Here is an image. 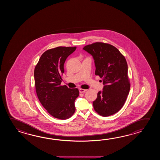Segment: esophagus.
Wrapping results in <instances>:
<instances>
[{
	"label": "esophagus",
	"mask_w": 160,
	"mask_h": 160,
	"mask_svg": "<svg viewBox=\"0 0 160 160\" xmlns=\"http://www.w3.org/2000/svg\"><path fill=\"white\" fill-rule=\"evenodd\" d=\"M87 90H85V89H82V88H79V92L80 93H83V92H85Z\"/></svg>",
	"instance_id": "1"
}]
</instances>
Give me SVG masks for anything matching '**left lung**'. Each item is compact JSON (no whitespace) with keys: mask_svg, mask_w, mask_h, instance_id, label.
<instances>
[{"mask_svg":"<svg viewBox=\"0 0 160 160\" xmlns=\"http://www.w3.org/2000/svg\"><path fill=\"white\" fill-rule=\"evenodd\" d=\"M83 49L94 60L95 74L102 78L104 85L92 105L95 112L103 117L112 116L122 108L129 92L126 59L111 44L96 42Z\"/></svg>","mask_w":160,"mask_h":160,"instance_id":"8db88e82","label":"left lung"}]
</instances>
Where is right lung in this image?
<instances>
[{
	"instance_id": "right-lung-1",
	"label": "right lung",
	"mask_w": 160,
	"mask_h": 160,
	"mask_svg": "<svg viewBox=\"0 0 160 160\" xmlns=\"http://www.w3.org/2000/svg\"><path fill=\"white\" fill-rule=\"evenodd\" d=\"M77 47H57L45 51L34 70L35 89L41 104L56 118L66 119L75 111L78 88L61 86L64 63Z\"/></svg>"
}]
</instances>
